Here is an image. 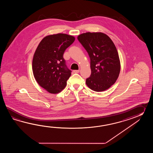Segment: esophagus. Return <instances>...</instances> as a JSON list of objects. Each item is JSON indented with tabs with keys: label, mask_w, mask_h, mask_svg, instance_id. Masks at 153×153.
<instances>
[{
	"label": "esophagus",
	"mask_w": 153,
	"mask_h": 153,
	"mask_svg": "<svg viewBox=\"0 0 153 153\" xmlns=\"http://www.w3.org/2000/svg\"><path fill=\"white\" fill-rule=\"evenodd\" d=\"M73 72L75 73H78L79 72V70H74Z\"/></svg>",
	"instance_id": "obj_1"
}]
</instances>
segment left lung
<instances>
[{
  "label": "left lung",
  "mask_w": 153,
  "mask_h": 153,
  "mask_svg": "<svg viewBox=\"0 0 153 153\" xmlns=\"http://www.w3.org/2000/svg\"><path fill=\"white\" fill-rule=\"evenodd\" d=\"M78 40L90 59L91 74L86 79L88 88L103 91L114 84L120 72V62L114 42L105 34L87 32L78 36Z\"/></svg>",
  "instance_id": "left-lung-1"
}]
</instances>
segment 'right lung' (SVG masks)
<instances>
[{
    "label": "right lung",
    "mask_w": 153,
    "mask_h": 153,
    "mask_svg": "<svg viewBox=\"0 0 153 153\" xmlns=\"http://www.w3.org/2000/svg\"><path fill=\"white\" fill-rule=\"evenodd\" d=\"M75 38L63 33L46 36L33 56V75L38 84L51 94L63 90L72 71L66 66L63 53Z\"/></svg>",
    "instance_id": "1"
}]
</instances>
